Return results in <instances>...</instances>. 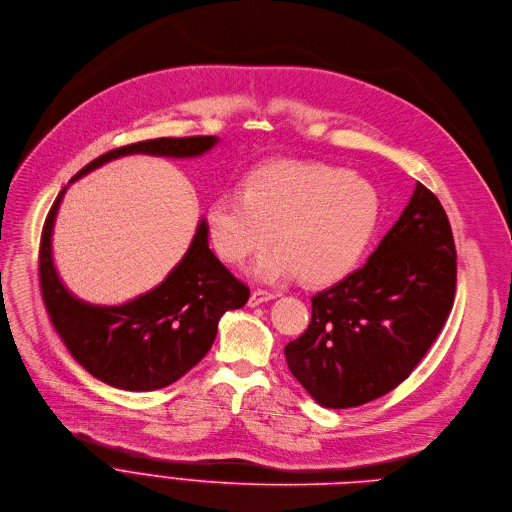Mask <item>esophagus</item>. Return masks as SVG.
<instances>
[{
  "label": "esophagus",
  "instance_id": "esophagus-1",
  "mask_svg": "<svg viewBox=\"0 0 512 512\" xmlns=\"http://www.w3.org/2000/svg\"><path fill=\"white\" fill-rule=\"evenodd\" d=\"M275 298V294L273 292H267V290H261V288H257V290H253L251 292V298H249V306H259V304H263V302H269V300H273Z\"/></svg>",
  "mask_w": 512,
  "mask_h": 512
}]
</instances>
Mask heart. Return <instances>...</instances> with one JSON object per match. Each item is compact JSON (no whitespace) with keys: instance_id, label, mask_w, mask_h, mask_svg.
<instances>
[{"instance_id":"b5f03b06","label":"heart","mask_w":512,"mask_h":512,"mask_svg":"<svg viewBox=\"0 0 512 512\" xmlns=\"http://www.w3.org/2000/svg\"><path fill=\"white\" fill-rule=\"evenodd\" d=\"M380 218L374 183L341 167L277 161L253 171L241 194H220L206 212L210 243L226 263L277 251L253 267L263 280L335 284L355 269Z\"/></svg>"}]
</instances>
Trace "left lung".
Instances as JSON below:
<instances>
[{"instance_id":"1","label":"left lung","mask_w":512,"mask_h":512,"mask_svg":"<svg viewBox=\"0 0 512 512\" xmlns=\"http://www.w3.org/2000/svg\"><path fill=\"white\" fill-rule=\"evenodd\" d=\"M457 255L449 218L423 183L367 263L312 298L308 329L284 349L306 392L353 408L402 384L453 308Z\"/></svg>"}]
</instances>
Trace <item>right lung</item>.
Returning <instances> with one entry per match:
<instances>
[{"mask_svg":"<svg viewBox=\"0 0 512 512\" xmlns=\"http://www.w3.org/2000/svg\"><path fill=\"white\" fill-rule=\"evenodd\" d=\"M214 143L216 136H163L132 143L100 155L73 179L122 155L198 157ZM65 190L44 220L38 249L40 294L55 331L75 361L108 386L151 392L177 382L212 347L220 316L247 304L249 286L210 251L208 226L202 220L188 253L149 294L122 306H91L77 300L61 284L51 253L53 224Z\"/></svg>","mask_w":512,"mask_h":512,"instance_id":"obj_1","label":"right lung"}]
</instances>
